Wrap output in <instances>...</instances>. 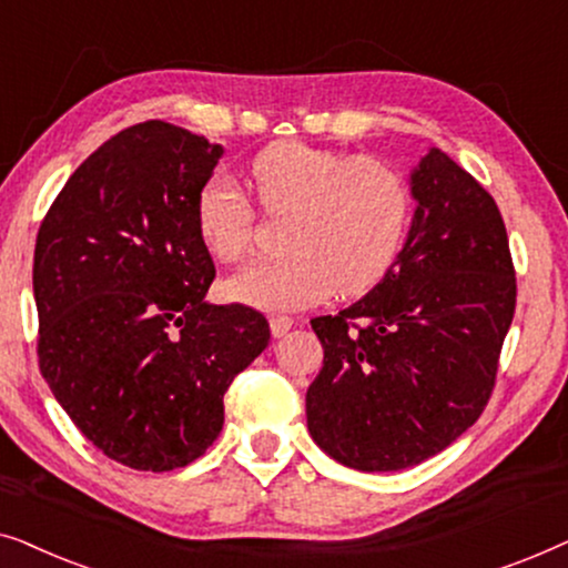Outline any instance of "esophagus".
I'll list each match as a JSON object with an SVG mask.
<instances>
[{"instance_id": "esophagus-1", "label": "esophagus", "mask_w": 568, "mask_h": 568, "mask_svg": "<svg viewBox=\"0 0 568 568\" xmlns=\"http://www.w3.org/2000/svg\"><path fill=\"white\" fill-rule=\"evenodd\" d=\"M292 325H294V321H292V317H286V315L271 317V336H274V338H284L286 333L292 331Z\"/></svg>"}]
</instances>
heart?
<instances>
[{"instance_id":"1","label":"heart","mask_w":568,"mask_h":568,"mask_svg":"<svg viewBox=\"0 0 568 568\" xmlns=\"http://www.w3.org/2000/svg\"><path fill=\"white\" fill-rule=\"evenodd\" d=\"M251 183L268 214H290L278 258L247 263L224 294L266 313L317 305L333 290L362 294L390 268L406 235L410 196L398 170L375 158L278 142L255 154ZM201 243L216 261H240L253 247L255 212L230 178L199 193Z\"/></svg>"}]
</instances>
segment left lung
<instances>
[{"instance_id":"left-lung-1","label":"left lung","mask_w":568,"mask_h":568,"mask_svg":"<svg viewBox=\"0 0 568 568\" xmlns=\"http://www.w3.org/2000/svg\"><path fill=\"white\" fill-rule=\"evenodd\" d=\"M408 185L416 209L385 276L352 307L310 321L323 344L305 398L310 437L364 473L414 468L478 422L515 315L491 193L437 146Z\"/></svg>"}]
</instances>
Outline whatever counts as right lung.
Wrapping results in <instances>:
<instances>
[{"label": "right lung", "instance_id": "obj_1", "mask_svg": "<svg viewBox=\"0 0 568 568\" xmlns=\"http://www.w3.org/2000/svg\"><path fill=\"white\" fill-rule=\"evenodd\" d=\"M222 144L144 121L100 144L38 230V362L77 429L136 470L206 453L224 393L271 331L258 310L206 302L214 261L196 224Z\"/></svg>", "mask_w": 568, "mask_h": 568}]
</instances>
